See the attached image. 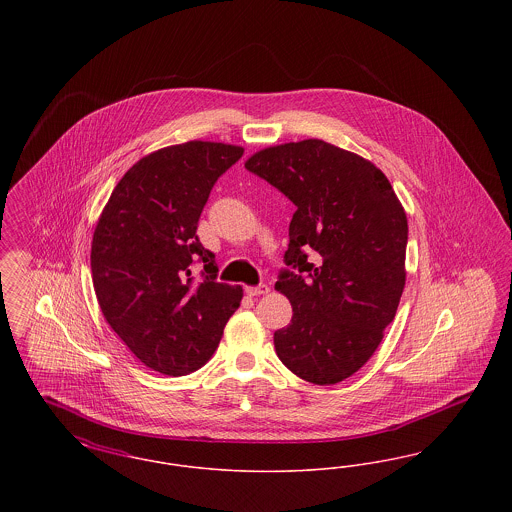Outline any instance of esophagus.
<instances>
[{
	"label": "esophagus",
	"instance_id": "esophagus-1",
	"mask_svg": "<svg viewBox=\"0 0 512 512\" xmlns=\"http://www.w3.org/2000/svg\"><path fill=\"white\" fill-rule=\"evenodd\" d=\"M267 284H259V286H249V288H245V293L247 295H251V297H255V295H265V293H268Z\"/></svg>",
	"mask_w": 512,
	"mask_h": 512
}]
</instances>
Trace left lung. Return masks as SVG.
<instances>
[{"instance_id":"left-lung-1","label":"left lung","mask_w":512,"mask_h":512,"mask_svg":"<svg viewBox=\"0 0 512 512\" xmlns=\"http://www.w3.org/2000/svg\"><path fill=\"white\" fill-rule=\"evenodd\" d=\"M245 169L297 207L274 284L293 307L274 332L276 353L299 378L338 384L372 357L395 317L407 215L384 172L322 140L267 147Z\"/></svg>"}]
</instances>
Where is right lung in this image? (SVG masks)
Masks as SVG:
<instances>
[{"label":"right lung","mask_w":512,"mask_h":512,"mask_svg":"<svg viewBox=\"0 0 512 512\" xmlns=\"http://www.w3.org/2000/svg\"><path fill=\"white\" fill-rule=\"evenodd\" d=\"M242 155V147L217 142L149 153L122 176L99 217L90 261L101 313L161 374L205 365L240 307L242 288L217 280L215 255L195 232L215 182Z\"/></svg>","instance_id":"obj_1"}]
</instances>
